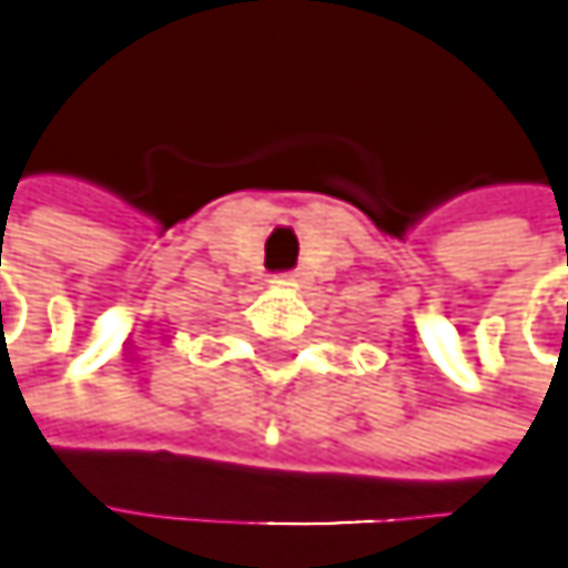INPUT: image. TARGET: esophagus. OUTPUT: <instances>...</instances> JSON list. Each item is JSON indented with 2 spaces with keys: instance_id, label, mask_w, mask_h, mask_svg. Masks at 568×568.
<instances>
[{
  "instance_id": "1",
  "label": "esophagus",
  "mask_w": 568,
  "mask_h": 568,
  "mask_svg": "<svg viewBox=\"0 0 568 568\" xmlns=\"http://www.w3.org/2000/svg\"><path fill=\"white\" fill-rule=\"evenodd\" d=\"M275 282H278V286H296V275H278Z\"/></svg>"
}]
</instances>
